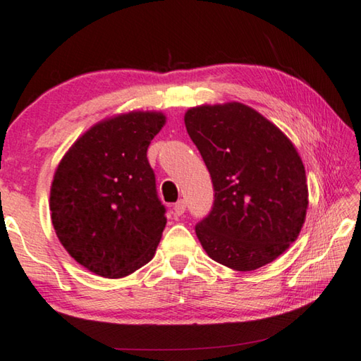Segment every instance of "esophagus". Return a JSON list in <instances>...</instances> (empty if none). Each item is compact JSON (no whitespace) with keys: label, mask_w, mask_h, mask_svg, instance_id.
Instances as JSON below:
<instances>
[{"label":"esophagus","mask_w":361,"mask_h":361,"mask_svg":"<svg viewBox=\"0 0 361 361\" xmlns=\"http://www.w3.org/2000/svg\"><path fill=\"white\" fill-rule=\"evenodd\" d=\"M173 210H175V215L181 216L183 213L186 212V200H185V199H180L178 202H176V204L173 205Z\"/></svg>","instance_id":"esophagus-1"}]
</instances>
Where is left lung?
Here are the masks:
<instances>
[{
    "instance_id": "1",
    "label": "left lung",
    "mask_w": 361,
    "mask_h": 361,
    "mask_svg": "<svg viewBox=\"0 0 361 361\" xmlns=\"http://www.w3.org/2000/svg\"><path fill=\"white\" fill-rule=\"evenodd\" d=\"M189 137L209 169L215 202L195 226L213 261L255 271L298 239L309 207L302 159L276 124L239 102L185 113Z\"/></svg>"
}]
</instances>
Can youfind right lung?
<instances>
[{"mask_svg": "<svg viewBox=\"0 0 361 361\" xmlns=\"http://www.w3.org/2000/svg\"><path fill=\"white\" fill-rule=\"evenodd\" d=\"M166 121L162 111L138 109L109 116L59 162L52 226L71 258L97 276L127 277L156 253L167 219L146 151Z\"/></svg>", "mask_w": 361, "mask_h": 361, "instance_id": "1", "label": "right lung"}]
</instances>
